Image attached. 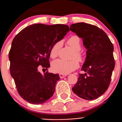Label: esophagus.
<instances>
[{
  "mask_svg": "<svg viewBox=\"0 0 122 122\" xmlns=\"http://www.w3.org/2000/svg\"><path fill=\"white\" fill-rule=\"evenodd\" d=\"M59 76H60V77L61 78H64L65 77H66L67 75V74H60V75H59Z\"/></svg>",
  "mask_w": 122,
  "mask_h": 122,
  "instance_id": "esophagus-1",
  "label": "esophagus"
}]
</instances>
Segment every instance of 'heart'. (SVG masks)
Here are the masks:
<instances>
[{"label": "heart", "instance_id": "b5f03b06", "mask_svg": "<svg viewBox=\"0 0 122 122\" xmlns=\"http://www.w3.org/2000/svg\"><path fill=\"white\" fill-rule=\"evenodd\" d=\"M67 44L74 50L72 54V58H76L80 62L83 61V56L81 53L80 50L81 48V39L79 36L77 35H73L71 36L67 41ZM61 45L60 42L55 43L51 48L50 55L51 58H55L57 56L58 50ZM78 62L76 60L71 61H64V60H55L51 64V69L54 72L63 74H67L76 70L78 67Z\"/></svg>", "mask_w": 122, "mask_h": 122}]
</instances>
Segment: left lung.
Returning a JSON list of instances; mask_svg holds the SVG:
<instances>
[{
	"label": "left lung",
	"mask_w": 122,
	"mask_h": 122,
	"mask_svg": "<svg viewBox=\"0 0 122 122\" xmlns=\"http://www.w3.org/2000/svg\"><path fill=\"white\" fill-rule=\"evenodd\" d=\"M70 30L83 39L87 50L74 93L81 99L92 100L103 95L110 85L115 62L114 48L107 34L97 26L81 22L70 25Z\"/></svg>",
	"instance_id": "1"
}]
</instances>
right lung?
<instances>
[{
  "mask_svg": "<svg viewBox=\"0 0 122 122\" xmlns=\"http://www.w3.org/2000/svg\"><path fill=\"white\" fill-rule=\"evenodd\" d=\"M68 31L66 25L36 23L26 27L13 39L9 54L10 72L18 93L28 103L42 104L53 96L60 76L42 74L38 67H50L51 48Z\"/></svg>",
  "mask_w": 122,
  "mask_h": 122,
  "instance_id": "obj_1",
  "label": "right lung"
}]
</instances>
